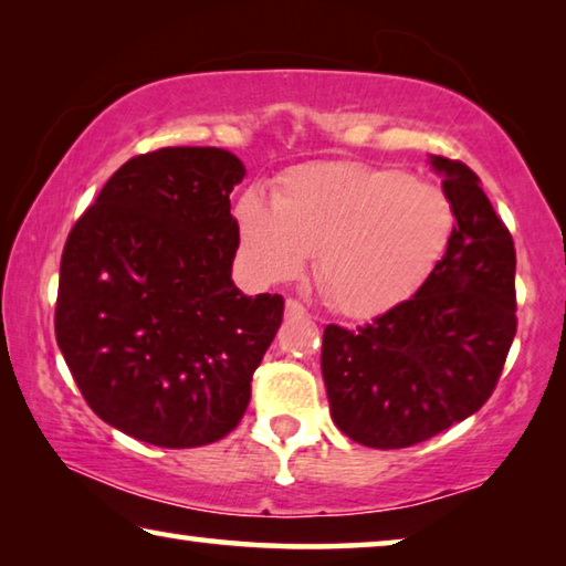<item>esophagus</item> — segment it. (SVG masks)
Segmentation results:
<instances>
[{
    "label": "esophagus",
    "instance_id": "1",
    "mask_svg": "<svg viewBox=\"0 0 566 566\" xmlns=\"http://www.w3.org/2000/svg\"><path fill=\"white\" fill-rule=\"evenodd\" d=\"M284 312H286V317H306V314H310L296 300H286Z\"/></svg>",
    "mask_w": 566,
    "mask_h": 566
}]
</instances>
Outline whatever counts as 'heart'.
<instances>
[{
	"mask_svg": "<svg viewBox=\"0 0 566 566\" xmlns=\"http://www.w3.org/2000/svg\"><path fill=\"white\" fill-rule=\"evenodd\" d=\"M234 217L266 282L292 280L317 254L314 280L344 317H375L409 300L442 262L457 227L442 187L349 159L290 169L274 202L244 191Z\"/></svg>",
	"mask_w": 566,
	"mask_h": 566,
	"instance_id": "1",
	"label": "heart"
}]
</instances>
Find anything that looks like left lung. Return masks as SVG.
Returning <instances> with one entry per match:
<instances>
[{
  "instance_id": "1",
  "label": "left lung",
  "mask_w": 566,
  "mask_h": 566,
  "mask_svg": "<svg viewBox=\"0 0 566 566\" xmlns=\"http://www.w3.org/2000/svg\"><path fill=\"white\" fill-rule=\"evenodd\" d=\"M457 212L432 276L357 329L327 324L322 377L334 424L371 449L444 432L484 405L516 334L510 229L459 159L432 157Z\"/></svg>"
}]
</instances>
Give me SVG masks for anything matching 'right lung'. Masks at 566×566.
Here are the masks:
<instances>
[{
	"mask_svg": "<svg viewBox=\"0 0 566 566\" xmlns=\"http://www.w3.org/2000/svg\"><path fill=\"white\" fill-rule=\"evenodd\" d=\"M242 179L227 149L147 151L66 237L56 344L94 415L139 442L189 449L232 432L282 324L280 294L232 282Z\"/></svg>",
	"mask_w": 566,
	"mask_h": 566,
	"instance_id": "1",
	"label": "right lung"
}]
</instances>
